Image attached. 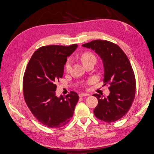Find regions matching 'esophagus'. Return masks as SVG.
<instances>
[{"instance_id": "obj_1", "label": "esophagus", "mask_w": 154, "mask_h": 154, "mask_svg": "<svg viewBox=\"0 0 154 154\" xmlns=\"http://www.w3.org/2000/svg\"><path fill=\"white\" fill-rule=\"evenodd\" d=\"M87 96H88V94H86V93H81V94H79V96H80V97H83Z\"/></svg>"}]
</instances>
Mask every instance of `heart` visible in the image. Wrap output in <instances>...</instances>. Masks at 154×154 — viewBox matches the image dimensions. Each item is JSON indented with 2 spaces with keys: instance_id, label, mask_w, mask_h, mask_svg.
<instances>
[{
  "instance_id": "heart-1",
  "label": "heart",
  "mask_w": 154,
  "mask_h": 154,
  "mask_svg": "<svg viewBox=\"0 0 154 154\" xmlns=\"http://www.w3.org/2000/svg\"><path fill=\"white\" fill-rule=\"evenodd\" d=\"M80 58L82 60L83 65H85L92 61L96 62V56L92 52H90V51H85V52L83 53L80 56ZM71 65H72L71 59L69 58L67 60L66 64H65V69H66V71L67 72H69L70 71V69L71 68Z\"/></svg>"
}]
</instances>
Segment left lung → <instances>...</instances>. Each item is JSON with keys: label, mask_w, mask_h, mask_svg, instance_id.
Masks as SVG:
<instances>
[{"label": "left lung", "mask_w": 154, "mask_h": 154, "mask_svg": "<svg viewBox=\"0 0 154 154\" xmlns=\"http://www.w3.org/2000/svg\"><path fill=\"white\" fill-rule=\"evenodd\" d=\"M82 46L100 55L104 66V85H109L110 94L103 97L94 94L98 104L94 110L96 117L111 123L123 118L131 107L136 94V77L127 55L113 42L95 40Z\"/></svg>", "instance_id": "obj_1"}]
</instances>
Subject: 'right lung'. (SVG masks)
<instances>
[{
    "mask_svg": "<svg viewBox=\"0 0 154 154\" xmlns=\"http://www.w3.org/2000/svg\"><path fill=\"white\" fill-rule=\"evenodd\" d=\"M77 47L76 44L43 46L33 53L26 67L23 78L24 100L32 115L48 127H62L73 116L79 100L77 93L71 91L58 97L55 91L67 57Z\"/></svg>",
    "mask_w": 154,
    "mask_h": 154,
    "instance_id": "add662e5",
    "label": "right lung"
}]
</instances>
